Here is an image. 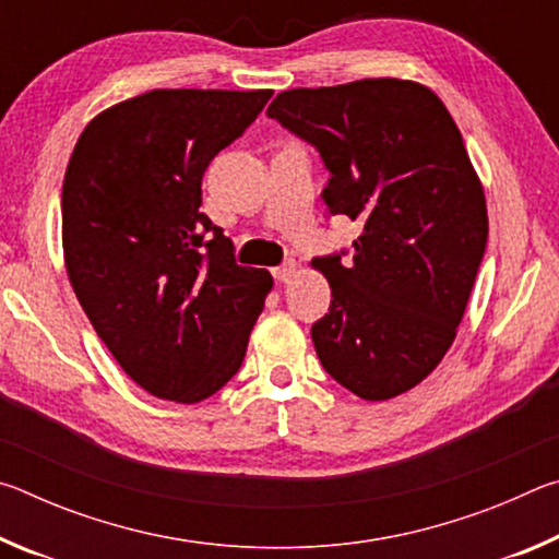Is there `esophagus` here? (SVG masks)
<instances>
[{
  "label": "esophagus",
  "instance_id": "34e87169",
  "mask_svg": "<svg viewBox=\"0 0 559 559\" xmlns=\"http://www.w3.org/2000/svg\"><path fill=\"white\" fill-rule=\"evenodd\" d=\"M296 273H298V263L296 261H286V263H281L278 269H273V276H276L281 283L293 281V278H296Z\"/></svg>",
  "mask_w": 559,
  "mask_h": 559
}]
</instances>
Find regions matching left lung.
<instances>
[{"instance_id":"8db88e82","label":"left lung","mask_w":559,"mask_h":559,"mask_svg":"<svg viewBox=\"0 0 559 559\" xmlns=\"http://www.w3.org/2000/svg\"><path fill=\"white\" fill-rule=\"evenodd\" d=\"M269 118L323 157L330 214L362 222L353 259H313L333 290L310 330L320 365L359 400L409 392L456 337L488 239L456 122L437 93L400 79L283 91Z\"/></svg>"}]
</instances>
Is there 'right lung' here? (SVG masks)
Wrapping results in <instances>:
<instances>
[{"label": "right lung", "mask_w": 559, "mask_h": 559, "mask_svg": "<svg viewBox=\"0 0 559 559\" xmlns=\"http://www.w3.org/2000/svg\"><path fill=\"white\" fill-rule=\"evenodd\" d=\"M273 91L157 88L103 110L63 177V261L91 325L132 382L197 404L239 372L273 278L239 266L200 212L212 159Z\"/></svg>", "instance_id": "right-lung-1"}]
</instances>
